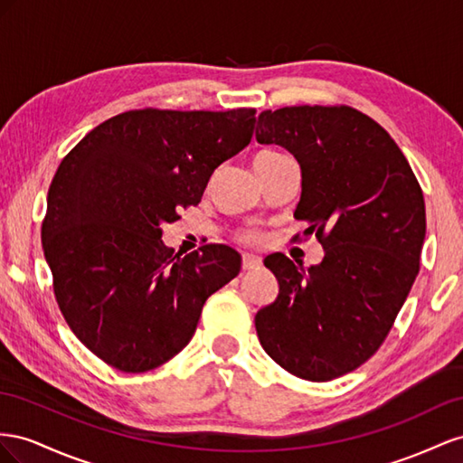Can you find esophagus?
<instances>
[{"label":"esophagus","instance_id":"obj_1","mask_svg":"<svg viewBox=\"0 0 463 463\" xmlns=\"http://www.w3.org/2000/svg\"><path fill=\"white\" fill-rule=\"evenodd\" d=\"M260 263H261V260L258 256H252V254L242 256V269L244 271H252V269L260 268Z\"/></svg>","mask_w":463,"mask_h":463}]
</instances>
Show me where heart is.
<instances>
[{
    "instance_id": "heart-1",
    "label": "heart",
    "mask_w": 463,
    "mask_h": 463,
    "mask_svg": "<svg viewBox=\"0 0 463 463\" xmlns=\"http://www.w3.org/2000/svg\"><path fill=\"white\" fill-rule=\"evenodd\" d=\"M273 155H279V153L263 151V153H260L258 156H273ZM258 156H256V158H258ZM239 241H241L242 244L254 246V244H260V242H261V234H260L258 231H244V232H241V234H239Z\"/></svg>"
}]
</instances>
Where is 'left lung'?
<instances>
[{"label": "left lung", "mask_w": 463, "mask_h": 463, "mask_svg": "<svg viewBox=\"0 0 463 463\" xmlns=\"http://www.w3.org/2000/svg\"><path fill=\"white\" fill-rule=\"evenodd\" d=\"M256 139L295 155V219L324 246L308 269L285 254L263 260L279 295L256 314V332L287 373L334 380L380 349L413 287L427 231L422 190L388 131L345 104L263 110Z\"/></svg>", "instance_id": "left-lung-1"}]
</instances>
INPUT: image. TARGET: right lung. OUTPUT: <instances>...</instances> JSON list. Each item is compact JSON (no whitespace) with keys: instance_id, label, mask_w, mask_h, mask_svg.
Listing matches in <instances>:
<instances>
[{"instance_id":"add662e5","label":"right lung","mask_w":463,"mask_h":463,"mask_svg":"<svg viewBox=\"0 0 463 463\" xmlns=\"http://www.w3.org/2000/svg\"><path fill=\"white\" fill-rule=\"evenodd\" d=\"M254 109L122 112L63 156L48 190L44 258L71 332L122 373H147L188 345L205 300L241 256L207 244L184 258L163 224L197 205L215 168L252 139Z\"/></svg>"}]
</instances>
